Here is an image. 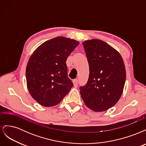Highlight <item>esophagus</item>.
Listing matches in <instances>:
<instances>
[{
  "mask_svg": "<svg viewBox=\"0 0 146 146\" xmlns=\"http://www.w3.org/2000/svg\"><path fill=\"white\" fill-rule=\"evenodd\" d=\"M73 83H74V87H77V85H78V80L77 79H74V80H73Z\"/></svg>",
  "mask_w": 146,
  "mask_h": 146,
  "instance_id": "esophagus-1",
  "label": "esophagus"
}]
</instances>
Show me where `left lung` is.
<instances>
[{
    "mask_svg": "<svg viewBox=\"0 0 146 146\" xmlns=\"http://www.w3.org/2000/svg\"><path fill=\"white\" fill-rule=\"evenodd\" d=\"M90 66L87 83L80 86L82 98L88 108L104 111L115 105L122 94L126 71L120 54L98 39L82 42Z\"/></svg>",
    "mask_w": 146,
    "mask_h": 146,
    "instance_id": "obj_1",
    "label": "left lung"
}]
</instances>
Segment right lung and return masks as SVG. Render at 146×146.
Returning a JSON list of instances; mask_svg holds the SVG:
<instances>
[{
	"instance_id": "obj_1",
	"label": "right lung",
	"mask_w": 146,
	"mask_h": 146,
	"mask_svg": "<svg viewBox=\"0 0 146 146\" xmlns=\"http://www.w3.org/2000/svg\"><path fill=\"white\" fill-rule=\"evenodd\" d=\"M78 44L74 39L58 36L42 43L31 55L26 68L27 86L39 104L58 105L70 91L73 83L66 61Z\"/></svg>"
}]
</instances>
